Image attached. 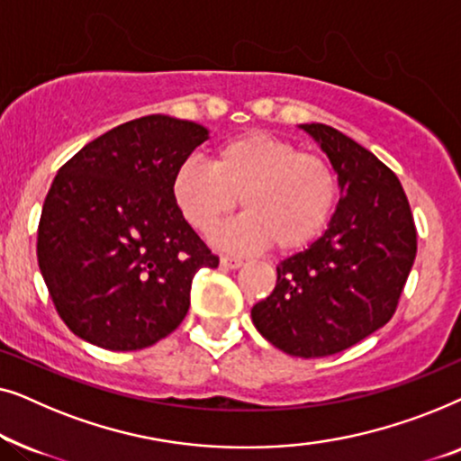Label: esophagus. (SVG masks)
Returning <instances> with one entry per match:
<instances>
[{
  "mask_svg": "<svg viewBox=\"0 0 461 461\" xmlns=\"http://www.w3.org/2000/svg\"><path fill=\"white\" fill-rule=\"evenodd\" d=\"M220 264H222L224 268H230V270H235V268H241V267H243V260H241V258L222 256V258H220Z\"/></svg>",
  "mask_w": 461,
  "mask_h": 461,
  "instance_id": "esophagus-1",
  "label": "esophagus"
}]
</instances>
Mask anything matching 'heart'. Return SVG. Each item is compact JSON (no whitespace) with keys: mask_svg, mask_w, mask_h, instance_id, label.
<instances>
[{"mask_svg":"<svg viewBox=\"0 0 461 461\" xmlns=\"http://www.w3.org/2000/svg\"><path fill=\"white\" fill-rule=\"evenodd\" d=\"M336 194L325 157L267 131L230 138L213 150L212 166L186 159L172 176L174 203L201 235H212L241 199L243 216L213 239L229 251L304 248L325 226Z\"/></svg>","mask_w":461,"mask_h":461,"instance_id":"b5f03b06","label":"heart"}]
</instances>
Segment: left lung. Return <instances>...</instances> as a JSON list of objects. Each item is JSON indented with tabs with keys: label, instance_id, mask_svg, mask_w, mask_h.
I'll return each mask as SVG.
<instances>
[{
	"label": "left lung",
	"instance_id": "1",
	"mask_svg": "<svg viewBox=\"0 0 461 461\" xmlns=\"http://www.w3.org/2000/svg\"><path fill=\"white\" fill-rule=\"evenodd\" d=\"M300 128L330 157L342 199L323 235L276 267L273 294L251 308V321L275 348L314 358L350 348L393 319L418 232L393 169L336 128Z\"/></svg>",
	"mask_w": 461,
	"mask_h": 461
}]
</instances>
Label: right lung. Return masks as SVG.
<instances>
[{"instance_id": "obj_1", "label": "right lung", "mask_w": 461, "mask_h": 461, "mask_svg": "<svg viewBox=\"0 0 461 461\" xmlns=\"http://www.w3.org/2000/svg\"><path fill=\"white\" fill-rule=\"evenodd\" d=\"M203 125L147 115L87 142L43 201L37 260L68 330L106 350H140L172 333L199 268L218 256L172 199V176L207 140Z\"/></svg>"}]
</instances>
